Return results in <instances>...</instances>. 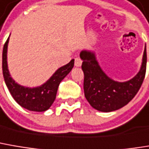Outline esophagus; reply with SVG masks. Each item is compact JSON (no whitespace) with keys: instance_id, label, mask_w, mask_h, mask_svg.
Segmentation results:
<instances>
[{"instance_id":"obj_1","label":"esophagus","mask_w":149,"mask_h":149,"mask_svg":"<svg viewBox=\"0 0 149 149\" xmlns=\"http://www.w3.org/2000/svg\"><path fill=\"white\" fill-rule=\"evenodd\" d=\"M82 60L79 58V57H77V58H75V65L76 66H81V65H82Z\"/></svg>"}]
</instances>
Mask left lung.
I'll use <instances>...</instances> for the list:
<instances>
[{
  "label": "left lung",
  "instance_id": "8db88e82",
  "mask_svg": "<svg viewBox=\"0 0 149 149\" xmlns=\"http://www.w3.org/2000/svg\"><path fill=\"white\" fill-rule=\"evenodd\" d=\"M80 57L83 60L85 97L91 107L98 111L112 112L123 107L135 97L142 86L147 67L146 47L140 72L135 77L124 83L113 81L105 74L93 53L82 51Z\"/></svg>",
  "mask_w": 149,
  "mask_h": 149
}]
</instances>
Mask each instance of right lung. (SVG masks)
<instances>
[{
    "label": "right lung",
    "instance_id": "right-lung-1",
    "mask_svg": "<svg viewBox=\"0 0 149 149\" xmlns=\"http://www.w3.org/2000/svg\"><path fill=\"white\" fill-rule=\"evenodd\" d=\"M8 39L9 37L4 44L2 52V72L10 94L16 102L24 108L34 112L46 111L54 102L61 82L73 68L74 60H72L68 64L59 68L42 86L33 88H25L15 83L9 74L7 63Z\"/></svg>",
    "mask_w": 149,
    "mask_h": 149
}]
</instances>
